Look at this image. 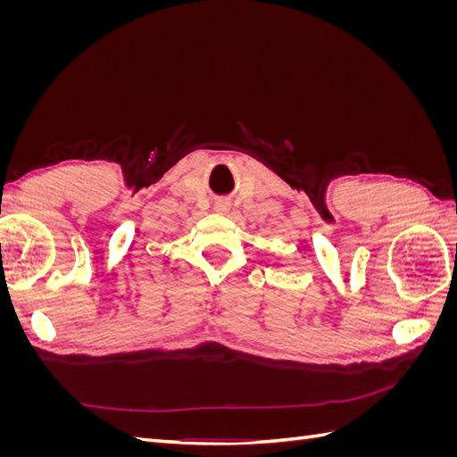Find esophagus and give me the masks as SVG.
Wrapping results in <instances>:
<instances>
[{
	"label": "esophagus",
	"instance_id": "34e87169",
	"mask_svg": "<svg viewBox=\"0 0 457 457\" xmlns=\"http://www.w3.org/2000/svg\"><path fill=\"white\" fill-rule=\"evenodd\" d=\"M230 210V204L227 200H217L215 202V212L217 213H227Z\"/></svg>",
	"mask_w": 457,
	"mask_h": 457
}]
</instances>
